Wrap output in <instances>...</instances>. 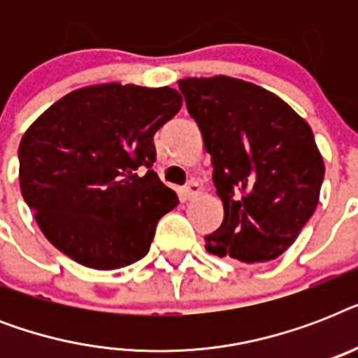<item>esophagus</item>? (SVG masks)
Masks as SVG:
<instances>
[{
  "mask_svg": "<svg viewBox=\"0 0 358 358\" xmlns=\"http://www.w3.org/2000/svg\"><path fill=\"white\" fill-rule=\"evenodd\" d=\"M199 193H201V187H199V184H196V182H189V184L185 185V187H182V189H180V196H182L184 201H191V199H195Z\"/></svg>",
  "mask_w": 358,
  "mask_h": 358,
  "instance_id": "obj_1",
  "label": "esophagus"
}]
</instances>
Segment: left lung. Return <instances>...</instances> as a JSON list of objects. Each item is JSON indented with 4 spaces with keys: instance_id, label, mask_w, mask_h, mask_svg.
<instances>
[{
    "instance_id": "8db88e82",
    "label": "left lung",
    "mask_w": 358,
    "mask_h": 358,
    "mask_svg": "<svg viewBox=\"0 0 358 358\" xmlns=\"http://www.w3.org/2000/svg\"><path fill=\"white\" fill-rule=\"evenodd\" d=\"M212 156L223 224L208 252L260 264L294 243L320 202L325 163L312 128L282 98L250 81L213 76L178 81Z\"/></svg>"
}]
</instances>
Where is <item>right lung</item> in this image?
<instances>
[{"instance_id": "right-lung-1", "label": "right lung", "mask_w": 358, "mask_h": 358, "mask_svg": "<svg viewBox=\"0 0 358 358\" xmlns=\"http://www.w3.org/2000/svg\"><path fill=\"white\" fill-rule=\"evenodd\" d=\"M180 108L171 87L98 83L64 94L25 129L20 191L53 247L100 271L148 252L157 221L178 204L152 171L154 135Z\"/></svg>"}]
</instances>
